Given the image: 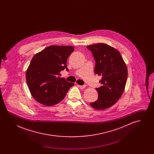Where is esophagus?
Here are the masks:
<instances>
[{
    "instance_id": "1",
    "label": "esophagus",
    "mask_w": 154,
    "mask_h": 154,
    "mask_svg": "<svg viewBox=\"0 0 154 154\" xmlns=\"http://www.w3.org/2000/svg\"><path fill=\"white\" fill-rule=\"evenodd\" d=\"M79 87H80L81 89H84L86 87V85H77Z\"/></svg>"
}]
</instances>
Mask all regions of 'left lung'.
<instances>
[{"label": "left lung", "mask_w": 154, "mask_h": 154, "mask_svg": "<svg viewBox=\"0 0 154 154\" xmlns=\"http://www.w3.org/2000/svg\"><path fill=\"white\" fill-rule=\"evenodd\" d=\"M87 48L92 52L95 60V73L102 77L99 81L102 86L96 88L98 99L90 104L95 109H106L114 105L122 95L128 69L119 52L110 45L97 43Z\"/></svg>", "instance_id": "8db88e82"}]
</instances>
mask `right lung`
I'll list each match as a JSON object with an SVG mask.
<instances>
[{
  "label": "right lung",
  "mask_w": 154,
  "mask_h": 154,
  "mask_svg": "<svg viewBox=\"0 0 154 154\" xmlns=\"http://www.w3.org/2000/svg\"><path fill=\"white\" fill-rule=\"evenodd\" d=\"M74 50L72 46L51 45L36 54L26 73V81L33 98L42 104L51 106L61 102L73 86L60 72L67 68L68 57Z\"/></svg>",
  "instance_id": "right-lung-1"
}]
</instances>
